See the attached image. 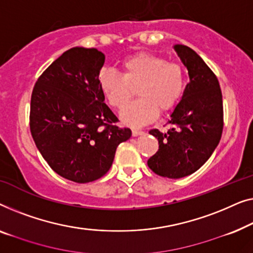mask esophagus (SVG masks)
Segmentation results:
<instances>
[{
    "mask_svg": "<svg viewBox=\"0 0 253 253\" xmlns=\"http://www.w3.org/2000/svg\"><path fill=\"white\" fill-rule=\"evenodd\" d=\"M131 134H133V136H138V135H142L143 134V130H141V129H134L131 130Z\"/></svg>",
    "mask_w": 253,
    "mask_h": 253,
    "instance_id": "esophagus-1",
    "label": "esophagus"
}]
</instances>
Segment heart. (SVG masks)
<instances>
[{
  "label": "heart",
  "mask_w": 253,
  "mask_h": 253,
  "mask_svg": "<svg viewBox=\"0 0 253 253\" xmlns=\"http://www.w3.org/2000/svg\"><path fill=\"white\" fill-rule=\"evenodd\" d=\"M124 74L105 70L99 74V88L113 108L122 109L136 87L140 98L131 102L120 113L123 122L130 126H143L162 112L172 109L182 95L186 72L182 65L167 62L161 56L140 52L122 64Z\"/></svg>",
  "instance_id": "1"
}]
</instances>
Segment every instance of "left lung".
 <instances>
[{"label": "left lung", "instance_id": "left-lung-1", "mask_svg": "<svg viewBox=\"0 0 253 253\" xmlns=\"http://www.w3.org/2000/svg\"><path fill=\"white\" fill-rule=\"evenodd\" d=\"M174 50L187 67L189 84L170 113L167 131L151 129L159 149L149 158L152 172L169 179L190 175L211 157L223 128L222 94L212 70L193 49L175 44Z\"/></svg>", "mask_w": 253, "mask_h": 253}]
</instances>
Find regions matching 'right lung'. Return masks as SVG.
Listing matches in <instances>:
<instances>
[{
  "instance_id": "obj_1",
  "label": "right lung",
  "mask_w": 253,
  "mask_h": 253,
  "mask_svg": "<svg viewBox=\"0 0 253 253\" xmlns=\"http://www.w3.org/2000/svg\"><path fill=\"white\" fill-rule=\"evenodd\" d=\"M105 56L76 47L39 78L31 98L30 128L35 145L60 176L91 182L110 169L117 147L131 136L104 103L99 71Z\"/></svg>"
}]
</instances>
